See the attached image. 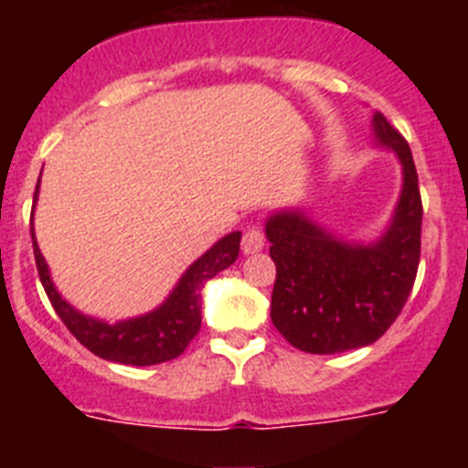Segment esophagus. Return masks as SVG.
Segmentation results:
<instances>
[{
    "label": "esophagus",
    "instance_id": "34e87169",
    "mask_svg": "<svg viewBox=\"0 0 468 468\" xmlns=\"http://www.w3.org/2000/svg\"><path fill=\"white\" fill-rule=\"evenodd\" d=\"M264 248V231L262 227L253 225L248 227L246 231H243V239H241V250L246 255L250 253H258V250H262Z\"/></svg>",
    "mask_w": 468,
    "mask_h": 468
}]
</instances>
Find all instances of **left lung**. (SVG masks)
<instances>
[{"mask_svg": "<svg viewBox=\"0 0 468 468\" xmlns=\"http://www.w3.org/2000/svg\"><path fill=\"white\" fill-rule=\"evenodd\" d=\"M375 138L403 164V189L387 231L349 243L302 208L276 210L264 225L276 264L271 324L295 349L342 354L373 345L394 324L415 283L421 246V197L412 152L382 112Z\"/></svg>", "mask_w": 468, "mask_h": 468, "instance_id": "left-lung-1", "label": "left lung"}]
</instances>
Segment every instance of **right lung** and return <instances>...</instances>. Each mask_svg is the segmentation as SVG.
<instances>
[{
	"label": "right lung",
	"mask_w": 468,
	"mask_h": 468,
	"mask_svg": "<svg viewBox=\"0 0 468 468\" xmlns=\"http://www.w3.org/2000/svg\"><path fill=\"white\" fill-rule=\"evenodd\" d=\"M37 194H39V183H37L35 204ZM30 231L41 285H44L60 321L86 349L93 351L95 356L105 358V361L126 363V366H156V363L177 358L187 349L194 335L201 328V288L206 281L237 262L239 243H241V231H231L222 237L197 262L189 264V270L180 276L166 302L159 304L154 312L110 325L105 321L77 312L69 302L60 297L51 274H48L47 260L35 241V229Z\"/></svg>",
	"instance_id": "right-lung-1"
}]
</instances>
